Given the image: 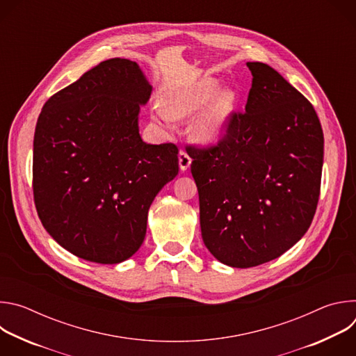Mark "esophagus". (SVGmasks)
I'll return each mask as SVG.
<instances>
[{
    "instance_id": "34e87169",
    "label": "esophagus",
    "mask_w": 356,
    "mask_h": 356,
    "mask_svg": "<svg viewBox=\"0 0 356 356\" xmlns=\"http://www.w3.org/2000/svg\"><path fill=\"white\" fill-rule=\"evenodd\" d=\"M191 165V158L188 156V154L186 150H180L179 152V166L183 172H186Z\"/></svg>"
}]
</instances>
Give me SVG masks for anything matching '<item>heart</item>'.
I'll return each instance as SVG.
<instances>
[{
	"label": "heart",
	"mask_w": 356,
	"mask_h": 356,
	"mask_svg": "<svg viewBox=\"0 0 356 356\" xmlns=\"http://www.w3.org/2000/svg\"><path fill=\"white\" fill-rule=\"evenodd\" d=\"M218 90V81L207 77L194 84L169 88L162 94L158 114L163 121L186 118L201 107H204ZM236 94L232 90L220 91L191 124L190 132L194 140L200 143H213L227 131L231 114L235 108Z\"/></svg>",
	"instance_id": "1"
}]
</instances>
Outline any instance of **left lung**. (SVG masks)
<instances>
[{"label":"left lung","mask_w":356,"mask_h":356,"mask_svg":"<svg viewBox=\"0 0 356 356\" xmlns=\"http://www.w3.org/2000/svg\"><path fill=\"white\" fill-rule=\"evenodd\" d=\"M245 113L211 146L187 145L201 236L221 264L253 268L307 232L320 197L324 136L310 101L275 69L248 62Z\"/></svg>","instance_id":"obj_1"}]
</instances>
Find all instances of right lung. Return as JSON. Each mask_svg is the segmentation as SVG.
<instances>
[{"instance_id": "add662e5", "label": "right lung", "mask_w": 356, "mask_h": 356, "mask_svg": "<svg viewBox=\"0 0 356 356\" xmlns=\"http://www.w3.org/2000/svg\"><path fill=\"white\" fill-rule=\"evenodd\" d=\"M152 87L110 59L50 97L33 136L32 187L44 229L73 255L113 265L140 248L147 211L179 173L175 143L149 145L138 115Z\"/></svg>"}]
</instances>
